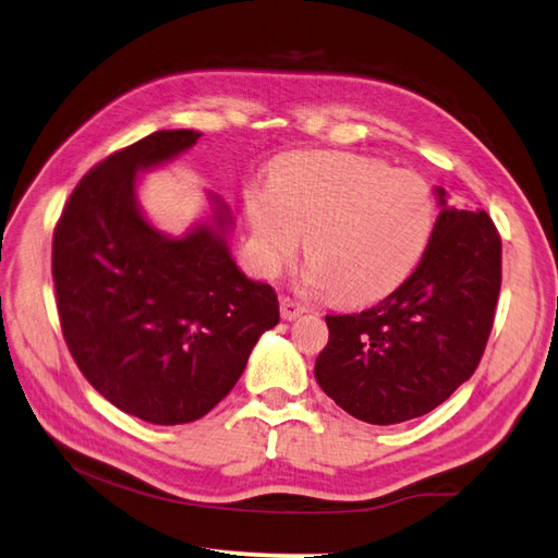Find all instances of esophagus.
Segmentation results:
<instances>
[{
  "label": "esophagus",
  "mask_w": 558,
  "mask_h": 558,
  "mask_svg": "<svg viewBox=\"0 0 558 558\" xmlns=\"http://www.w3.org/2000/svg\"><path fill=\"white\" fill-rule=\"evenodd\" d=\"M304 314V304L298 302L294 298H282L280 300V316L286 318V322H292V318H298Z\"/></svg>",
  "instance_id": "esophagus-1"
}]
</instances>
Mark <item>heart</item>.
I'll return each mask as SVG.
<instances>
[{
  "label": "heart",
  "mask_w": 558,
  "mask_h": 558,
  "mask_svg": "<svg viewBox=\"0 0 558 558\" xmlns=\"http://www.w3.org/2000/svg\"><path fill=\"white\" fill-rule=\"evenodd\" d=\"M268 186L246 194L260 270L280 272L306 234V282L340 304L384 300L432 244L436 196L412 170L357 153H304L278 162Z\"/></svg>",
  "instance_id": "obj_1"
}]
</instances>
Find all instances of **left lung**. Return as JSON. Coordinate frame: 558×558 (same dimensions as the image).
Returning a JSON list of instances; mask_svg holds the SVG:
<instances>
[{"label": "left lung", "instance_id": "8db88e82", "mask_svg": "<svg viewBox=\"0 0 558 558\" xmlns=\"http://www.w3.org/2000/svg\"><path fill=\"white\" fill-rule=\"evenodd\" d=\"M420 266L372 310L328 314L314 366L328 398L369 424L408 422L475 374L501 290V234L487 210L444 201Z\"/></svg>", "mask_w": 558, "mask_h": 558}]
</instances>
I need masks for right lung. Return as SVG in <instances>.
Wrapping results in <instances>:
<instances>
[{"label": "right lung", "mask_w": 558, "mask_h": 558, "mask_svg": "<svg viewBox=\"0 0 558 558\" xmlns=\"http://www.w3.org/2000/svg\"><path fill=\"white\" fill-rule=\"evenodd\" d=\"M156 132L83 174L54 225L52 280L66 348L114 408L153 424L204 417L230 393L264 330L280 322L278 294L248 280L216 228L170 240L141 216L136 172L198 141Z\"/></svg>", "instance_id": "obj_1"}]
</instances>
